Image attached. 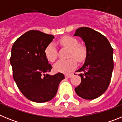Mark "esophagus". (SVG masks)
I'll return each mask as SVG.
<instances>
[{
    "label": "esophagus",
    "mask_w": 122,
    "mask_h": 122,
    "mask_svg": "<svg viewBox=\"0 0 122 122\" xmlns=\"http://www.w3.org/2000/svg\"><path fill=\"white\" fill-rule=\"evenodd\" d=\"M65 76L66 77H67V78H70V77H71L72 76V74H65Z\"/></svg>",
    "instance_id": "obj_1"
}]
</instances>
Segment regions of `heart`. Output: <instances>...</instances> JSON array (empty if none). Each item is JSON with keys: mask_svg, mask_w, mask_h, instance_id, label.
Listing matches in <instances>:
<instances>
[{"mask_svg": "<svg viewBox=\"0 0 122 122\" xmlns=\"http://www.w3.org/2000/svg\"><path fill=\"white\" fill-rule=\"evenodd\" d=\"M61 46L69 49L68 57L65 60H59L54 65V69L57 72L67 73L76 66V61L81 62L86 57V49L85 47L79 45L78 41L71 36H64L59 41ZM45 55L48 61L54 62L57 57V51L53 44H49L45 49Z\"/></svg>", "mask_w": 122, "mask_h": 122, "instance_id": "1", "label": "heart"}]
</instances>
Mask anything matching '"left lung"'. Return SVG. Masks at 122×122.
<instances>
[{
    "label": "left lung",
    "mask_w": 122,
    "mask_h": 122,
    "mask_svg": "<svg viewBox=\"0 0 122 122\" xmlns=\"http://www.w3.org/2000/svg\"><path fill=\"white\" fill-rule=\"evenodd\" d=\"M74 36L81 37L86 47L85 62L76 72H81L76 94L86 100L99 97L107 90L114 69L113 48L108 40L91 28L77 29Z\"/></svg>",
    "instance_id": "left-lung-1"
}]
</instances>
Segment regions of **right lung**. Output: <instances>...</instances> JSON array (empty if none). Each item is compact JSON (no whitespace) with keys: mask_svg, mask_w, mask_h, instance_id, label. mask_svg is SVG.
Here are the masks:
<instances>
[{"mask_svg":"<svg viewBox=\"0 0 122 122\" xmlns=\"http://www.w3.org/2000/svg\"><path fill=\"white\" fill-rule=\"evenodd\" d=\"M54 38L39 30H29L16 40L11 48L10 63L13 79L24 97L36 103L53 98L65 78L58 73L50 75L52 68L45 57V49Z\"/></svg>","mask_w":122,"mask_h":122,"instance_id":"obj_1","label":"right lung"}]
</instances>
